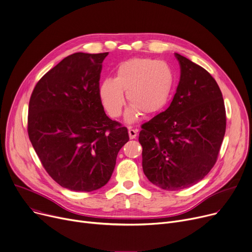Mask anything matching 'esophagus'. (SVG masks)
<instances>
[{
  "instance_id": "esophagus-1",
  "label": "esophagus",
  "mask_w": 252,
  "mask_h": 252,
  "mask_svg": "<svg viewBox=\"0 0 252 252\" xmlns=\"http://www.w3.org/2000/svg\"><path fill=\"white\" fill-rule=\"evenodd\" d=\"M137 130L136 129H132V128H129L128 129V133H129V137L130 139H134L135 137L137 136Z\"/></svg>"
}]
</instances>
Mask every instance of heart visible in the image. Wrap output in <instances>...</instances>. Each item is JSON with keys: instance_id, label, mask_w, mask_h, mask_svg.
<instances>
[{"instance_id": "obj_1", "label": "heart", "mask_w": 252, "mask_h": 252, "mask_svg": "<svg viewBox=\"0 0 252 252\" xmlns=\"http://www.w3.org/2000/svg\"><path fill=\"white\" fill-rule=\"evenodd\" d=\"M173 88L170 66L157 60L133 59L121 63L115 79H106L100 87V98L107 113L113 118L121 116L124 93L130 103L126 113L129 122L140 113L149 115L159 111L168 101Z\"/></svg>"}]
</instances>
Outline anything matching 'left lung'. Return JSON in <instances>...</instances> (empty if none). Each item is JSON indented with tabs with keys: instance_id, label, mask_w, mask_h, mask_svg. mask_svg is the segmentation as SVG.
<instances>
[{
	"instance_id": "obj_1",
	"label": "left lung",
	"mask_w": 252,
	"mask_h": 252,
	"mask_svg": "<svg viewBox=\"0 0 252 252\" xmlns=\"http://www.w3.org/2000/svg\"><path fill=\"white\" fill-rule=\"evenodd\" d=\"M181 79L169 107L141 125L142 167L163 189L189 188L215 165L226 131L221 90L205 68L175 53Z\"/></svg>"
}]
</instances>
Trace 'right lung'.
Segmentation results:
<instances>
[{
    "mask_svg": "<svg viewBox=\"0 0 252 252\" xmlns=\"http://www.w3.org/2000/svg\"><path fill=\"white\" fill-rule=\"evenodd\" d=\"M108 54L66 56L38 81L30 96L29 139L51 179L70 190L104 187L129 140L127 128L108 117L100 98Z\"/></svg>",
    "mask_w": 252,
    "mask_h": 252,
    "instance_id": "1",
    "label": "right lung"
}]
</instances>
